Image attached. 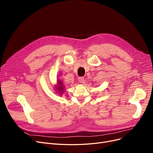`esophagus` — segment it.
Listing matches in <instances>:
<instances>
[{"mask_svg": "<svg viewBox=\"0 0 153 153\" xmlns=\"http://www.w3.org/2000/svg\"><path fill=\"white\" fill-rule=\"evenodd\" d=\"M78 81H79V82L80 83L83 84V83L84 82V77H79Z\"/></svg>", "mask_w": 153, "mask_h": 153, "instance_id": "esophagus-1", "label": "esophagus"}]
</instances>
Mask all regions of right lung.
Instances as JSON below:
<instances>
[{"mask_svg": "<svg viewBox=\"0 0 153 153\" xmlns=\"http://www.w3.org/2000/svg\"><path fill=\"white\" fill-rule=\"evenodd\" d=\"M54 88L56 91V92H57V94L61 95H62L65 91V85H64L61 80L58 79H57V84L54 85Z\"/></svg>", "mask_w": 153, "mask_h": 153, "instance_id": "obj_1", "label": "right lung"}]
</instances>
